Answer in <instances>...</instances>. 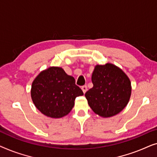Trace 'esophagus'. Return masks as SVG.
<instances>
[{
	"label": "esophagus",
	"instance_id": "obj_1",
	"mask_svg": "<svg viewBox=\"0 0 157 157\" xmlns=\"http://www.w3.org/2000/svg\"><path fill=\"white\" fill-rule=\"evenodd\" d=\"M81 89H82V91H83V93L85 94L86 92V91H87L86 85H84V86H81Z\"/></svg>",
	"mask_w": 157,
	"mask_h": 157
}]
</instances>
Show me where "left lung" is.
<instances>
[{
    "instance_id": "1",
    "label": "left lung",
    "mask_w": 157,
    "mask_h": 157,
    "mask_svg": "<svg viewBox=\"0 0 157 157\" xmlns=\"http://www.w3.org/2000/svg\"><path fill=\"white\" fill-rule=\"evenodd\" d=\"M94 86L85 94L89 106L104 118L115 116L127 105L132 94L131 81L112 63L96 65L92 74Z\"/></svg>"
}]
</instances>
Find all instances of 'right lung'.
<instances>
[{
    "label": "right lung",
    "mask_w": 157,
    "mask_h": 157,
    "mask_svg": "<svg viewBox=\"0 0 157 157\" xmlns=\"http://www.w3.org/2000/svg\"><path fill=\"white\" fill-rule=\"evenodd\" d=\"M31 98L36 108L46 117L61 118L67 115L74 106L77 96L83 95L61 67H49L36 76L32 83Z\"/></svg>",
    "instance_id": "1"
}]
</instances>
